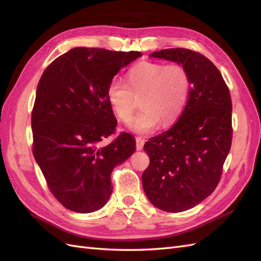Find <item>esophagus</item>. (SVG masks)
Returning <instances> with one entry per match:
<instances>
[{
    "mask_svg": "<svg viewBox=\"0 0 261 261\" xmlns=\"http://www.w3.org/2000/svg\"><path fill=\"white\" fill-rule=\"evenodd\" d=\"M144 144H145V140L140 137H136V149L137 150H141L144 148Z\"/></svg>",
    "mask_w": 261,
    "mask_h": 261,
    "instance_id": "obj_1",
    "label": "esophagus"
}]
</instances>
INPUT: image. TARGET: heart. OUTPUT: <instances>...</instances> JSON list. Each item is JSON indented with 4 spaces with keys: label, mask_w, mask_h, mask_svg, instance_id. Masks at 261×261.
Segmentation results:
<instances>
[{
    "label": "heart",
    "mask_w": 261,
    "mask_h": 261,
    "mask_svg": "<svg viewBox=\"0 0 261 261\" xmlns=\"http://www.w3.org/2000/svg\"><path fill=\"white\" fill-rule=\"evenodd\" d=\"M128 84L120 78L109 83L107 96L116 116L127 122L138 106L143 110L133 118L129 128L137 134H149L160 123L169 125L183 111L191 92V77L177 63L145 62L128 73Z\"/></svg>",
    "instance_id": "heart-1"
}]
</instances>
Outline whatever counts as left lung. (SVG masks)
I'll return each instance as SVG.
<instances>
[{
	"label": "left lung",
	"instance_id": "8db88e82",
	"mask_svg": "<svg viewBox=\"0 0 261 261\" xmlns=\"http://www.w3.org/2000/svg\"><path fill=\"white\" fill-rule=\"evenodd\" d=\"M151 57L177 62L191 77V92L178 121L145 144L150 163L143 187L153 206L181 212L210 196L222 175L232 145L230 90L213 63L188 49H165Z\"/></svg>",
	"mask_w": 261,
	"mask_h": 261
}]
</instances>
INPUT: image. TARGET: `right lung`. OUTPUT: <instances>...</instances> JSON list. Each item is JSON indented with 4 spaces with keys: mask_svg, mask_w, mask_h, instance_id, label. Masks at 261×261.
I'll list each match as a JSON object with an SVG mask.
<instances>
[{
    "mask_svg": "<svg viewBox=\"0 0 261 261\" xmlns=\"http://www.w3.org/2000/svg\"><path fill=\"white\" fill-rule=\"evenodd\" d=\"M140 52L74 48L44 69L31 112L33 153L52 195L81 213L99 210L112 194L111 173L136 150L135 139L121 133L101 141L117 124L108 85Z\"/></svg>",
    "mask_w": 261,
    "mask_h": 261,
    "instance_id": "obj_1",
    "label": "right lung"
}]
</instances>
